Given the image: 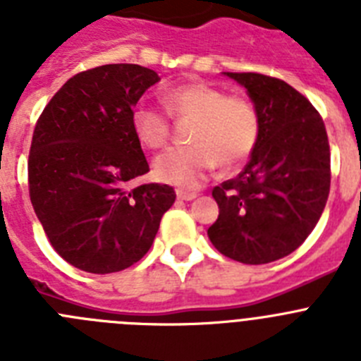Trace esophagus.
Returning a JSON list of instances; mask_svg holds the SVG:
<instances>
[{"mask_svg": "<svg viewBox=\"0 0 361 361\" xmlns=\"http://www.w3.org/2000/svg\"><path fill=\"white\" fill-rule=\"evenodd\" d=\"M178 200H193L197 199V193H190V191H177Z\"/></svg>", "mask_w": 361, "mask_h": 361, "instance_id": "34e87169", "label": "esophagus"}]
</instances>
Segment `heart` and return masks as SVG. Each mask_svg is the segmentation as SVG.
<instances>
[{
    "label": "heart",
    "instance_id": "b5f03b06",
    "mask_svg": "<svg viewBox=\"0 0 361 361\" xmlns=\"http://www.w3.org/2000/svg\"><path fill=\"white\" fill-rule=\"evenodd\" d=\"M170 114L193 117L190 146L161 153L153 162L159 180L175 186L199 188L219 162L233 168L250 157L260 139V116L250 99L228 95L209 82L175 85L162 92ZM132 128L146 148H162L170 139V121L155 104L141 101L132 110Z\"/></svg>",
    "mask_w": 361,
    "mask_h": 361
}]
</instances>
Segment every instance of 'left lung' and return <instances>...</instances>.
Listing matches in <instances>:
<instances>
[{
  "mask_svg": "<svg viewBox=\"0 0 361 361\" xmlns=\"http://www.w3.org/2000/svg\"><path fill=\"white\" fill-rule=\"evenodd\" d=\"M224 75L247 90L260 139L238 177L213 188L219 219L208 237L237 262H275L302 245L324 212L331 188L327 132L317 108L282 79Z\"/></svg>",
  "mask_w": 361,
  "mask_h": 361,
  "instance_id": "8db88e82",
  "label": "left lung"
}]
</instances>
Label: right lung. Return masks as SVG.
<instances>
[{"label":"right lung","instance_id":"obj_1","mask_svg":"<svg viewBox=\"0 0 361 361\" xmlns=\"http://www.w3.org/2000/svg\"><path fill=\"white\" fill-rule=\"evenodd\" d=\"M157 72L103 65L70 78L44 106L32 135L28 191L57 255L95 275L139 262L175 202L168 184L132 178L149 171L132 110Z\"/></svg>","mask_w":361,"mask_h":361}]
</instances>
